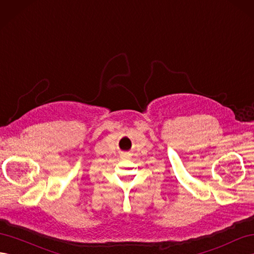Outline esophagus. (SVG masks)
I'll return each mask as SVG.
<instances>
[{
  "mask_svg": "<svg viewBox=\"0 0 254 254\" xmlns=\"http://www.w3.org/2000/svg\"><path fill=\"white\" fill-rule=\"evenodd\" d=\"M122 157H123V158H128V157H129V155H128V154H123Z\"/></svg>",
  "mask_w": 254,
  "mask_h": 254,
  "instance_id": "esophagus-1",
  "label": "esophagus"
}]
</instances>
